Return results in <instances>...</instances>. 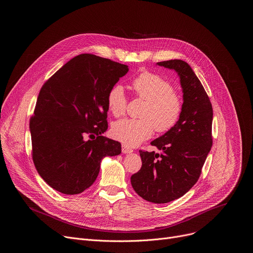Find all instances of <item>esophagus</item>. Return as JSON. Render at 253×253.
<instances>
[{"mask_svg": "<svg viewBox=\"0 0 253 253\" xmlns=\"http://www.w3.org/2000/svg\"><path fill=\"white\" fill-rule=\"evenodd\" d=\"M122 152L125 153V154H127V153L133 152V150H132L131 148H129L128 146H126V145H122Z\"/></svg>", "mask_w": 253, "mask_h": 253, "instance_id": "34e87169", "label": "esophagus"}]
</instances>
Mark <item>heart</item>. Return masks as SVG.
<instances>
[{
	"instance_id": "1",
	"label": "heart",
	"mask_w": 253,
	"mask_h": 253,
	"mask_svg": "<svg viewBox=\"0 0 253 253\" xmlns=\"http://www.w3.org/2000/svg\"><path fill=\"white\" fill-rule=\"evenodd\" d=\"M136 96L145 100L141 119H121L111 128L114 139L128 147H135L151 137L154 129L166 133L178 122L182 114V99L174 91L172 84L152 72H142L132 81ZM127 97L122 85L115 84L107 94V106L115 117L126 112Z\"/></svg>"
}]
</instances>
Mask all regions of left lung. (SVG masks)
Wrapping results in <instances>:
<instances>
[{
	"mask_svg": "<svg viewBox=\"0 0 253 253\" xmlns=\"http://www.w3.org/2000/svg\"><path fill=\"white\" fill-rule=\"evenodd\" d=\"M174 69L183 91V109L177 124L151 142L161 153L139 150L142 166L131 176L136 193L149 202L167 203L197 182L212 146V105L191 67L182 60L157 63Z\"/></svg>",
	"mask_w": 253,
	"mask_h": 253,
	"instance_id": "8db88e82",
	"label": "left lung"
}]
</instances>
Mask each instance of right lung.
Masks as SVG:
<instances>
[{"mask_svg":"<svg viewBox=\"0 0 253 253\" xmlns=\"http://www.w3.org/2000/svg\"><path fill=\"white\" fill-rule=\"evenodd\" d=\"M128 66L92 54L71 59L42 86L30 119L32 158L55 190L79 194L96 180L101 160L121 153L108 128L107 94Z\"/></svg>","mask_w":253,"mask_h":253,"instance_id":"1","label":"right lung"}]
</instances>
